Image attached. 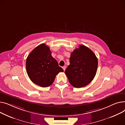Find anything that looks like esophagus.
I'll list each match as a JSON object with an SVG mask.
<instances>
[{
    "mask_svg": "<svg viewBox=\"0 0 125 125\" xmlns=\"http://www.w3.org/2000/svg\"><path fill=\"white\" fill-rule=\"evenodd\" d=\"M66 68H67V67H66V66H64V67H62V69H63V70H64V71L65 70Z\"/></svg>",
    "mask_w": 125,
    "mask_h": 125,
    "instance_id": "esophagus-1",
    "label": "esophagus"
}]
</instances>
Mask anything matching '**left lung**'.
<instances>
[{"label":"left lung","mask_w":125,"mask_h":125,"mask_svg":"<svg viewBox=\"0 0 125 125\" xmlns=\"http://www.w3.org/2000/svg\"><path fill=\"white\" fill-rule=\"evenodd\" d=\"M70 63L65 74L70 84L75 88L86 86L96 75L97 58L91 49L83 45H80L71 53Z\"/></svg>","instance_id":"8db88e82"}]
</instances>
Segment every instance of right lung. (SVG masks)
<instances>
[{"label": "right lung", "mask_w": 125, "mask_h": 125, "mask_svg": "<svg viewBox=\"0 0 125 125\" xmlns=\"http://www.w3.org/2000/svg\"><path fill=\"white\" fill-rule=\"evenodd\" d=\"M26 67L30 80L42 87L51 85L56 75L63 72L51 55L49 47L44 43L37 46L29 54L27 58Z\"/></svg>", "instance_id": "right-lung-1"}]
</instances>
